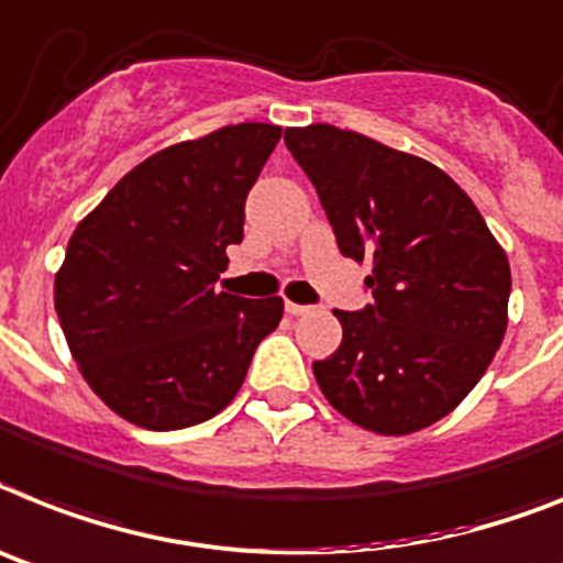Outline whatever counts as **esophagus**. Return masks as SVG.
<instances>
[{"label": "esophagus", "instance_id": "34e87169", "mask_svg": "<svg viewBox=\"0 0 563 563\" xmlns=\"http://www.w3.org/2000/svg\"><path fill=\"white\" fill-rule=\"evenodd\" d=\"M286 311H289L291 318H303V314L314 311V306H300V303H291V300H286Z\"/></svg>", "mask_w": 563, "mask_h": 563}]
</instances>
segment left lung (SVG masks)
Wrapping results in <instances>:
<instances>
[{
  "instance_id": "8db88e82",
  "label": "left lung",
  "mask_w": 563,
  "mask_h": 563,
  "mask_svg": "<svg viewBox=\"0 0 563 563\" xmlns=\"http://www.w3.org/2000/svg\"><path fill=\"white\" fill-rule=\"evenodd\" d=\"M343 257L372 263L361 311H334L340 349L314 361L325 400L357 427L409 434L446 418L493 363L512 277L475 202L427 159L334 129H286Z\"/></svg>"
}]
</instances>
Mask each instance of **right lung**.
Returning a JSON list of instances; mask_svg holds the SVG:
<instances>
[{"mask_svg": "<svg viewBox=\"0 0 563 563\" xmlns=\"http://www.w3.org/2000/svg\"><path fill=\"white\" fill-rule=\"evenodd\" d=\"M280 125L240 122L131 168L70 234L54 306L79 372L134 427L172 432L234 400L280 297L217 291Z\"/></svg>", "mask_w": 563, "mask_h": 563, "instance_id": "right-lung-1", "label": "right lung"}]
</instances>
